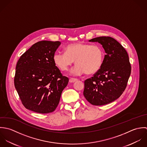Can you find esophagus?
Returning <instances> with one entry per match:
<instances>
[{"instance_id":"obj_1","label":"esophagus","mask_w":147,"mask_h":147,"mask_svg":"<svg viewBox=\"0 0 147 147\" xmlns=\"http://www.w3.org/2000/svg\"><path fill=\"white\" fill-rule=\"evenodd\" d=\"M78 80V79L77 78H70L69 80V82H74L76 81H77Z\"/></svg>"}]
</instances>
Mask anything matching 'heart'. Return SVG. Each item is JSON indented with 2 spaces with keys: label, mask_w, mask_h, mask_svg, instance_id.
Masks as SVG:
<instances>
[{
  "label": "heart",
  "mask_w": 147,
  "mask_h": 147,
  "mask_svg": "<svg viewBox=\"0 0 147 147\" xmlns=\"http://www.w3.org/2000/svg\"><path fill=\"white\" fill-rule=\"evenodd\" d=\"M65 53L53 55L55 65L62 71H67L75 61L77 65L71 71L73 74H93L102 66L105 53L102 47L82 42L71 44L64 49Z\"/></svg>",
  "instance_id": "1"
}]
</instances>
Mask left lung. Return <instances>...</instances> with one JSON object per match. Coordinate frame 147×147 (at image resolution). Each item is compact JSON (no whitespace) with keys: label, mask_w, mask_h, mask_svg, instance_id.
Listing matches in <instances>:
<instances>
[{"label":"left lung","mask_w":147,"mask_h":147,"mask_svg":"<svg viewBox=\"0 0 147 147\" xmlns=\"http://www.w3.org/2000/svg\"><path fill=\"white\" fill-rule=\"evenodd\" d=\"M88 41L100 43L106 54L100 69L85 81L84 95L92 105H107L119 98L127 87L131 71L128 55L113 37L102 36Z\"/></svg>","instance_id":"8db88e82"}]
</instances>
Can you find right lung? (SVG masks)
<instances>
[{
  "instance_id": "right-lung-1",
  "label": "right lung",
  "mask_w": 147,
  "mask_h": 147,
  "mask_svg": "<svg viewBox=\"0 0 147 147\" xmlns=\"http://www.w3.org/2000/svg\"><path fill=\"white\" fill-rule=\"evenodd\" d=\"M61 42L41 41L33 44L18 60L14 85L23 106L40 114L53 112L69 82L53 62Z\"/></svg>"
}]
</instances>
